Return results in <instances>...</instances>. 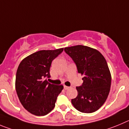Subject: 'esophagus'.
Returning <instances> with one entry per match:
<instances>
[{"instance_id": "obj_1", "label": "esophagus", "mask_w": 129, "mask_h": 129, "mask_svg": "<svg viewBox=\"0 0 129 129\" xmlns=\"http://www.w3.org/2000/svg\"><path fill=\"white\" fill-rule=\"evenodd\" d=\"M63 88H64L65 90H67V89H69L70 87H69V86H66V85H65V86H63Z\"/></svg>"}]
</instances>
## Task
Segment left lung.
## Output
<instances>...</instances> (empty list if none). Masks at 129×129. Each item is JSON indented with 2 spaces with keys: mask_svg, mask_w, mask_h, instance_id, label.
<instances>
[{
  "mask_svg": "<svg viewBox=\"0 0 129 129\" xmlns=\"http://www.w3.org/2000/svg\"><path fill=\"white\" fill-rule=\"evenodd\" d=\"M64 51L76 63L83 83L76 86L78 95L71 103L79 111L91 113L106 101L110 91L111 75L105 58L98 50L83 45L66 47Z\"/></svg>",
  "mask_w": 129,
  "mask_h": 129,
  "instance_id": "obj_1",
  "label": "left lung"
}]
</instances>
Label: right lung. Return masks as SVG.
I'll use <instances>...</instances> for the list:
<instances>
[{
	"label": "right lung",
	"instance_id": "obj_1",
	"mask_svg": "<svg viewBox=\"0 0 129 129\" xmlns=\"http://www.w3.org/2000/svg\"><path fill=\"white\" fill-rule=\"evenodd\" d=\"M63 48L41 50L23 59L18 67L15 87L20 103L25 109L36 116H44L53 109L63 85L47 81L50 78L51 62Z\"/></svg>",
	"mask_w": 129,
	"mask_h": 129
}]
</instances>
